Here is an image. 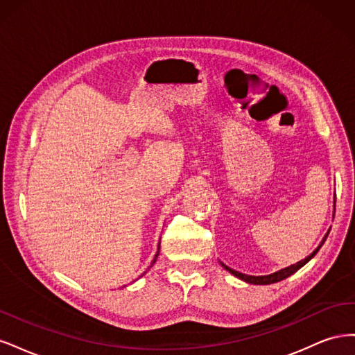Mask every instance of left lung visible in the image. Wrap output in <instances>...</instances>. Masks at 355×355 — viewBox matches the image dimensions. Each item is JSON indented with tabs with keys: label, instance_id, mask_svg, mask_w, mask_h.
Returning a JSON list of instances; mask_svg holds the SVG:
<instances>
[{
	"label": "left lung",
	"instance_id": "obj_1",
	"mask_svg": "<svg viewBox=\"0 0 355 355\" xmlns=\"http://www.w3.org/2000/svg\"><path fill=\"white\" fill-rule=\"evenodd\" d=\"M329 232H330V230H329ZM329 232L324 235L323 240H321V243L318 244L317 249H315L313 253H311L309 256H306L304 261H299L297 263H293V265H290V266H287V268H283V270L277 271V272H274V274H270V275H247V274H243V272H239V271L232 270V268L227 266V265L222 263V262H220V265H222V266L225 268V270H227L228 272H231L234 277H237V278H240V280H243V282H245V283H249V284H259V286H265V284L278 283V282L284 280V278H287V277H290V275H293L297 270H300V268H302L304 265H306L311 259H313V257L317 254V252L321 249V245L324 244V241H326V239H327Z\"/></svg>",
	"mask_w": 355,
	"mask_h": 355
}]
</instances>
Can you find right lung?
<instances>
[{
  "label": "right lung",
  "instance_id": "add662e5",
  "mask_svg": "<svg viewBox=\"0 0 355 355\" xmlns=\"http://www.w3.org/2000/svg\"><path fill=\"white\" fill-rule=\"evenodd\" d=\"M158 250H159V244H158ZM157 257H158V252H157V254H155V257H154V261H153V263H151V266H153V265H154V263H155V261H157ZM145 274H146V272H144V274H142V275H145ZM142 275H141V277H142Z\"/></svg>",
  "mask_w": 355,
  "mask_h": 355
}]
</instances>
